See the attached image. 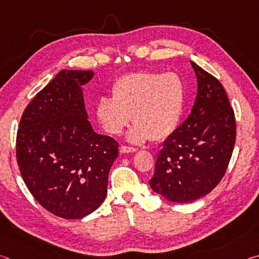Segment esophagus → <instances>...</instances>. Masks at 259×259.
Wrapping results in <instances>:
<instances>
[{
    "mask_svg": "<svg viewBox=\"0 0 259 259\" xmlns=\"http://www.w3.org/2000/svg\"><path fill=\"white\" fill-rule=\"evenodd\" d=\"M137 151H138L137 148L130 147V146H125V145H122L120 147V152L123 153V154H125V153H134V152H137Z\"/></svg>",
    "mask_w": 259,
    "mask_h": 259,
    "instance_id": "obj_1",
    "label": "esophagus"
}]
</instances>
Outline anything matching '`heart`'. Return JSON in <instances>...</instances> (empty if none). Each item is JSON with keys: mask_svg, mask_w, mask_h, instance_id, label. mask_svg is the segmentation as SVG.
Here are the masks:
<instances>
[{"mask_svg": "<svg viewBox=\"0 0 259 259\" xmlns=\"http://www.w3.org/2000/svg\"><path fill=\"white\" fill-rule=\"evenodd\" d=\"M112 97L103 96L96 103V116L107 134L117 136L135 125L128 139L133 143L162 140L177 129L185 106L183 78L174 72L138 71L124 74L113 82Z\"/></svg>", "mask_w": 259, "mask_h": 259, "instance_id": "obj_1", "label": "heart"}]
</instances>
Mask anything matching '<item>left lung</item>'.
I'll use <instances>...</instances> for the list:
<instances>
[{
	"label": "left lung",
	"instance_id": "1",
	"mask_svg": "<svg viewBox=\"0 0 259 259\" xmlns=\"http://www.w3.org/2000/svg\"><path fill=\"white\" fill-rule=\"evenodd\" d=\"M198 78L192 112L163 143L156 157L153 191L171 202L209 194L224 177L236 138L234 111L222 83L191 61Z\"/></svg>",
	"mask_w": 259,
	"mask_h": 259
}]
</instances>
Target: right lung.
<instances>
[{
	"label": "right lung",
	"mask_w": 259,
	"mask_h": 259,
	"mask_svg": "<svg viewBox=\"0 0 259 259\" xmlns=\"http://www.w3.org/2000/svg\"><path fill=\"white\" fill-rule=\"evenodd\" d=\"M93 71H60L21 115L16 157L21 177L48 211L78 219L95 211L107 194L108 172L119 143L96 134L81 87Z\"/></svg>",
	"instance_id": "add662e5"
}]
</instances>
